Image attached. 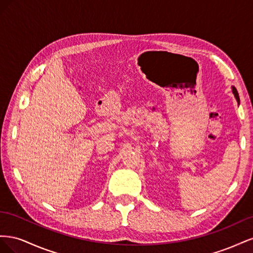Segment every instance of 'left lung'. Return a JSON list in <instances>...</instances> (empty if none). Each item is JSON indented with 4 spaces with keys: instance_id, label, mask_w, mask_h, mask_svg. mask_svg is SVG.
<instances>
[{
    "instance_id": "1",
    "label": "left lung",
    "mask_w": 253,
    "mask_h": 253,
    "mask_svg": "<svg viewBox=\"0 0 253 253\" xmlns=\"http://www.w3.org/2000/svg\"><path fill=\"white\" fill-rule=\"evenodd\" d=\"M231 89H232V93H233V95H234V97H235V99H236V101L240 102V97H239V93H237L236 88H235L234 86H232Z\"/></svg>"
}]
</instances>
